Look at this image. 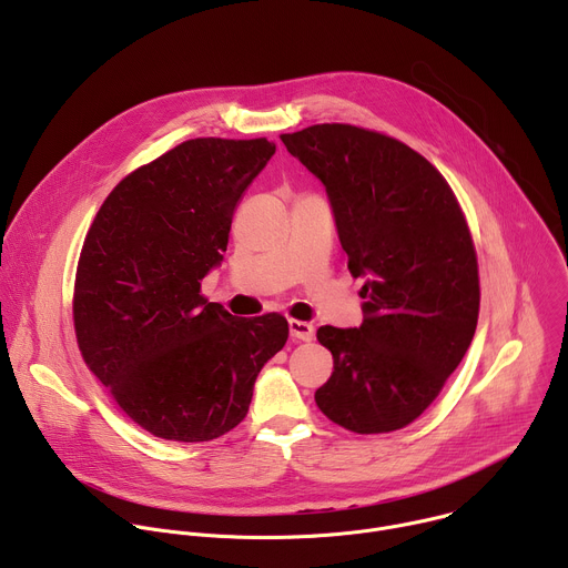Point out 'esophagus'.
I'll return each instance as SVG.
<instances>
[{
    "instance_id": "esophagus-1",
    "label": "esophagus",
    "mask_w": 568,
    "mask_h": 568,
    "mask_svg": "<svg viewBox=\"0 0 568 568\" xmlns=\"http://www.w3.org/2000/svg\"><path fill=\"white\" fill-rule=\"evenodd\" d=\"M290 335L294 339L301 342H312L314 339V326L307 321H298V318H290Z\"/></svg>"
}]
</instances>
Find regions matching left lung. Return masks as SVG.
Here are the masks:
<instances>
[{"mask_svg":"<svg viewBox=\"0 0 568 568\" xmlns=\"http://www.w3.org/2000/svg\"><path fill=\"white\" fill-rule=\"evenodd\" d=\"M281 139L326 186L348 270L366 276L362 326L316 331L335 359L316 407L355 434L407 427L476 331L478 263L458 200L423 154L393 136L323 123Z\"/></svg>","mask_w":568,"mask_h":568,"instance_id":"8db88e82","label":"left lung"}]
</instances>
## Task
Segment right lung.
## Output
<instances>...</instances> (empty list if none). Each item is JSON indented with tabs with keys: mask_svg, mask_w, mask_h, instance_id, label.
Returning a JSON list of instances; mask_svg holds the SVG:
<instances>
[{
	"mask_svg": "<svg viewBox=\"0 0 568 568\" xmlns=\"http://www.w3.org/2000/svg\"><path fill=\"white\" fill-rule=\"evenodd\" d=\"M267 139H191L121 180L99 209L73 287L90 371L156 438L204 443L245 420L261 368L287 342L281 314L237 318L200 294L222 263Z\"/></svg>",
	"mask_w": 568,
	"mask_h": 568,
	"instance_id": "right-lung-1",
	"label": "right lung"
}]
</instances>
